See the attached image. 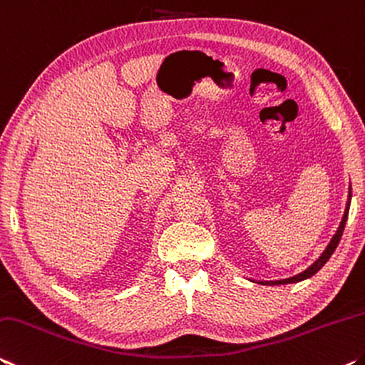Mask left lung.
Returning a JSON list of instances; mask_svg holds the SVG:
<instances>
[{
    "mask_svg": "<svg viewBox=\"0 0 365 365\" xmlns=\"http://www.w3.org/2000/svg\"><path fill=\"white\" fill-rule=\"evenodd\" d=\"M349 205H351V186H349V194H348V202H346V208H344V215L341 218V223H339L336 232H334L331 241L328 242V246L325 247L324 252H322V255L319 257L317 260L314 262L312 265L307 267L306 270L294 274V277L291 278H284V279H274V282H254V283H259V284H265V286H278V284H291V283H299V282H304V279H307L310 277H314L315 273H317L322 267H324L328 259L333 255L334 249L338 247V242L339 239H341L343 236V231H344V225H346V220H348V213H349Z\"/></svg>",
    "mask_w": 365,
    "mask_h": 365,
    "instance_id": "8db88e82",
    "label": "left lung"
}]
</instances>
